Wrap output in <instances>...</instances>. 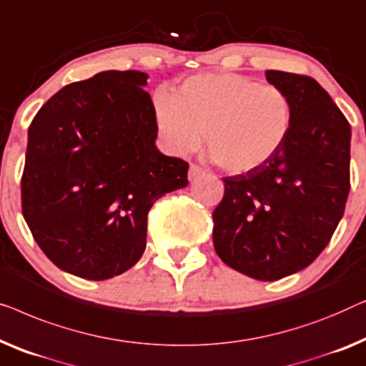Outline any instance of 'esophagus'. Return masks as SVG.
Segmentation results:
<instances>
[{
  "label": "esophagus",
  "instance_id": "34e87169",
  "mask_svg": "<svg viewBox=\"0 0 366 366\" xmlns=\"http://www.w3.org/2000/svg\"><path fill=\"white\" fill-rule=\"evenodd\" d=\"M204 174H205V171L202 167H199V166H195V164H192V166H190V169H189V181H195V179L204 176Z\"/></svg>",
  "mask_w": 366,
  "mask_h": 366
}]
</instances>
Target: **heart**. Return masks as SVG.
I'll list each match as a JSON object with an SVG mask.
<instances>
[{
  "label": "heart",
  "mask_w": 366,
  "mask_h": 366,
  "mask_svg": "<svg viewBox=\"0 0 366 366\" xmlns=\"http://www.w3.org/2000/svg\"><path fill=\"white\" fill-rule=\"evenodd\" d=\"M159 132L167 147L185 156L202 146L232 174L259 169L284 147L293 126L290 96L279 86L235 73L190 76L176 96L154 101Z\"/></svg>",
  "instance_id": "obj_1"
}]
</instances>
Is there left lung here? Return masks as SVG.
I'll list each match as a JSON object with an SVG mask.
<instances>
[{
    "label": "left lung",
    "instance_id": "obj_1",
    "mask_svg": "<svg viewBox=\"0 0 366 366\" xmlns=\"http://www.w3.org/2000/svg\"><path fill=\"white\" fill-rule=\"evenodd\" d=\"M265 78L290 96V136L262 167L224 177L212 237L224 264L272 282L310 265L335 232L350 192L352 129L315 79L284 71Z\"/></svg>",
    "mask_w": 366,
    "mask_h": 366
}]
</instances>
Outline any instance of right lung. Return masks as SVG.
<instances>
[{"label": "right lung", "instance_id": "add662e5", "mask_svg": "<svg viewBox=\"0 0 366 366\" xmlns=\"http://www.w3.org/2000/svg\"><path fill=\"white\" fill-rule=\"evenodd\" d=\"M146 73L102 71L56 92L28 129L21 207L61 270L106 280L146 250L154 202L189 184V164L156 147Z\"/></svg>", "mask_w": 366, "mask_h": 366}]
</instances>
